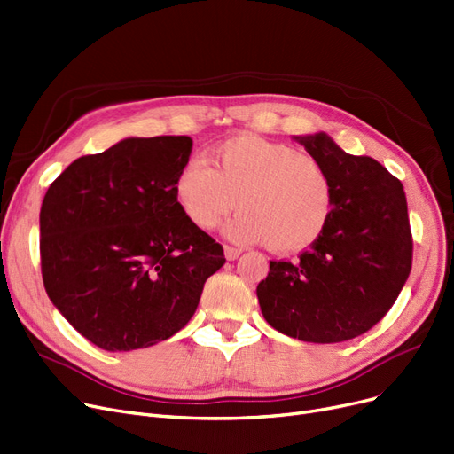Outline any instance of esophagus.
Instances as JSON below:
<instances>
[{
  "instance_id": "1",
  "label": "esophagus",
  "mask_w": 454,
  "mask_h": 454,
  "mask_svg": "<svg viewBox=\"0 0 454 454\" xmlns=\"http://www.w3.org/2000/svg\"><path fill=\"white\" fill-rule=\"evenodd\" d=\"M224 255H226L228 262H233V260L239 258L241 250L239 248H233V247H224Z\"/></svg>"
}]
</instances>
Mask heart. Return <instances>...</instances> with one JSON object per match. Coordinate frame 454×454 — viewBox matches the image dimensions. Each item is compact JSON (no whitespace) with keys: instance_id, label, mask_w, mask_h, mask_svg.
<instances>
[{"instance_id":"heart-1","label":"heart","mask_w":454,"mask_h":454,"mask_svg":"<svg viewBox=\"0 0 454 454\" xmlns=\"http://www.w3.org/2000/svg\"><path fill=\"white\" fill-rule=\"evenodd\" d=\"M207 162L187 161L174 180V199L199 230H213L235 207L230 239L269 243L276 252H301L317 241L333 211L328 170L309 153L243 133L207 150Z\"/></svg>"}]
</instances>
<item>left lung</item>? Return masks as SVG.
I'll return each instance as SVG.
<instances>
[{"label": "left lung", "mask_w": 454, "mask_h": 454, "mask_svg": "<svg viewBox=\"0 0 454 454\" xmlns=\"http://www.w3.org/2000/svg\"><path fill=\"white\" fill-rule=\"evenodd\" d=\"M293 139L328 170L333 211L309 250L293 262H270L255 293L274 330L309 343H341L377 325L408 280L406 194L386 167L347 153L325 131Z\"/></svg>", "instance_id": "8db88e82"}]
</instances>
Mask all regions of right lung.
<instances>
[{
  "label": "right lung",
  "instance_id": "obj_1",
  "mask_svg": "<svg viewBox=\"0 0 454 454\" xmlns=\"http://www.w3.org/2000/svg\"><path fill=\"white\" fill-rule=\"evenodd\" d=\"M191 137H128L83 155L41 207V263L50 301L96 347L146 348L180 332L224 252L174 199Z\"/></svg>",
  "mask_w": 454,
  "mask_h": 454
}]
</instances>
